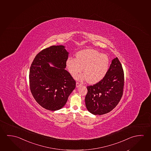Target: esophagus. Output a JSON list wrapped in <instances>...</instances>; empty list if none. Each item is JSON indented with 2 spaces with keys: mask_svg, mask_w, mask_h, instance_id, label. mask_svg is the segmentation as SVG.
I'll return each mask as SVG.
<instances>
[{
  "mask_svg": "<svg viewBox=\"0 0 151 151\" xmlns=\"http://www.w3.org/2000/svg\"><path fill=\"white\" fill-rule=\"evenodd\" d=\"M81 85V84L80 83H79L78 82H76V86H77V87H79V86H80Z\"/></svg>",
  "mask_w": 151,
  "mask_h": 151,
  "instance_id": "esophagus-1",
  "label": "esophagus"
}]
</instances>
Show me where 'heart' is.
Returning <instances> with one entry per match:
<instances>
[{
	"label": "heart",
	"instance_id": "1",
	"mask_svg": "<svg viewBox=\"0 0 151 151\" xmlns=\"http://www.w3.org/2000/svg\"><path fill=\"white\" fill-rule=\"evenodd\" d=\"M66 65L70 73L73 77L81 72L83 68L84 73L79 76V79L90 84L98 82L105 77L109 67L108 56L93 49L80 51L77 58L70 57Z\"/></svg>",
	"mask_w": 151,
	"mask_h": 151
}]
</instances>
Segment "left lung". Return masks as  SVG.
<instances>
[{
    "instance_id": "obj_1",
    "label": "left lung",
    "mask_w": 151,
    "mask_h": 151,
    "mask_svg": "<svg viewBox=\"0 0 151 151\" xmlns=\"http://www.w3.org/2000/svg\"><path fill=\"white\" fill-rule=\"evenodd\" d=\"M124 86V74L117 57L112 61L108 72L101 81L87 86L86 107L94 115L110 112L121 99Z\"/></svg>"
}]
</instances>
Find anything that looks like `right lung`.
Returning <instances> with one entry per match:
<instances>
[{
	"mask_svg": "<svg viewBox=\"0 0 151 151\" xmlns=\"http://www.w3.org/2000/svg\"><path fill=\"white\" fill-rule=\"evenodd\" d=\"M68 54L63 46H52L39 52L29 71L30 89L42 108L50 111L61 109L76 88V81L65 69ZM51 63L55 67H51Z\"/></svg>",
	"mask_w": 151,
	"mask_h": 151,
	"instance_id": "right-lung-1",
	"label": "right lung"
}]
</instances>
